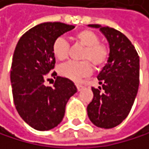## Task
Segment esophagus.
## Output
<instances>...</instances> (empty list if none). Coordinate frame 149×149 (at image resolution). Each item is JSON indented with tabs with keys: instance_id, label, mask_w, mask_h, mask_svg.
<instances>
[{
	"instance_id": "esophagus-1",
	"label": "esophagus",
	"mask_w": 149,
	"mask_h": 149,
	"mask_svg": "<svg viewBox=\"0 0 149 149\" xmlns=\"http://www.w3.org/2000/svg\"><path fill=\"white\" fill-rule=\"evenodd\" d=\"M77 86V88H78V91H82V89H83V86H82V85H79V84H77L76 85Z\"/></svg>"
}]
</instances>
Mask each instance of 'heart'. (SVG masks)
I'll return each instance as SVG.
<instances>
[{
	"label": "heart",
	"instance_id": "obj_1",
	"mask_svg": "<svg viewBox=\"0 0 149 149\" xmlns=\"http://www.w3.org/2000/svg\"><path fill=\"white\" fill-rule=\"evenodd\" d=\"M75 40L85 47L81 55L83 61H68L58 67V73L64 78L73 81H79L91 73V65L97 68L102 66L108 58V49L100 44L99 36L92 31L82 30L75 35ZM52 52L56 58L63 61L68 57L69 45L64 38H58L53 43Z\"/></svg>",
	"mask_w": 149,
	"mask_h": 149
}]
</instances>
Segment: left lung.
<instances>
[{
  "mask_svg": "<svg viewBox=\"0 0 149 149\" xmlns=\"http://www.w3.org/2000/svg\"><path fill=\"white\" fill-rule=\"evenodd\" d=\"M99 29L109 42L108 61L97 75L99 88H92L94 97L88 105V116L101 128H112L127 117L138 94L139 85V57L123 33L99 24H88ZM104 89L100 92L101 88Z\"/></svg>",
  "mask_w": 149,
  "mask_h": 149,
  "instance_id": "obj_1",
  "label": "left lung"
}]
</instances>
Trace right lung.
<instances>
[{"label":"right lung","instance_id":"obj_1","mask_svg":"<svg viewBox=\"0 0 149 149\" xmlns=\"http://www.w3.org/2000/svg\"><path fill=\"white\" fill-rule=\"evenodd\" d=\"M74 28L61 22L40 23L25 32L16 45L10 68L13 101L19 115L34 130L57 127L66 104L78 91L70 79L58 76L52 88L44 85L45 75L56 62L54 41Z\"/></svg>","mask_w":149,"mask_h":149}]
</instances>
